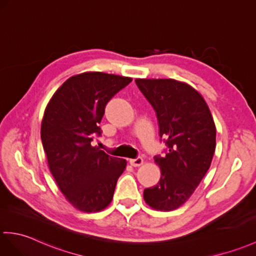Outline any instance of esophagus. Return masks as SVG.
<instances>
[{
	"label": "esophagus",
	"instance_id": "esophagus-1",
	"mask_svg": "<svg viewBox=\"0 0 256 256\" xmlns=\"http://www.w3.org/2000/svg\"><path fill=\"white\" fill-rule=\"evenodd\" d=\"M130 166H133V167H140V166L144 164V160L140 157H138L136 159H130Z\"/></svg>",
	"mask_w": 256,
	"mask_h": 256
}]
</instances>
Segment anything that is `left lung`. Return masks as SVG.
Listing matches in <instances>:
<instances>
[{
  "instance_id": "obj_1",
  "label": "left lung",
  "mask_w": 256,
  "mask_h": 256,
  "mask_svg": "<svg viewBox=\"0 0 256 256\" xmlns=\"http://www.w3.org/2000/svg\"><path fill=\"white\" fill-rule=\"evenodd\" d=\"M140 90L155 109L159 135L168 146L155 156L162 176L144 190L152 208L170 212L191 198L210 169L216 148V126L202 94L186 82L172 78H138Z\"/></svg>"
}]
</instances>
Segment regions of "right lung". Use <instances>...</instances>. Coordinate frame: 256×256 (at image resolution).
<instances>
[{"label":"right lung","instance_id":"right-lung-1","mask_svg":"<svg viewBox=\"0 0 256 256\" xmlns=\"http://www.w3.org/2000/svg\"><path fill=\"white\" fill-rule=\"evenodd\" d=\"M132 82L130 77L86 72L65 80L46 104L41 140L48 164L60 191L75 208L104 210L114 198L126 160L109 156L92 140L108 101Z\"/></svg>","mask_w":256,"mask_h":256}]
</instances>
